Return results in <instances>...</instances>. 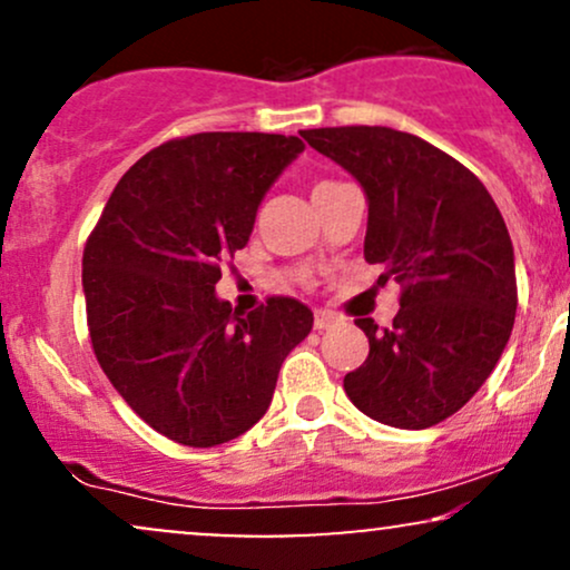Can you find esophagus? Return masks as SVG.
<instances>
[{"mask_svg":"<svg viewBox=\"0 0 570 570\" xmlns=\"http://www.w3.org/2000/svg\"><path fill=\"white\" fill-rule=\"evenodd\" d=\"M337 322V316L335 313H330V311H316V318H313V326H316L318 332L322 330H330L332 324Z\"/></svg>","mask_w":570,"mask_h":570,"instance_id":"obj_1","label":"esophagus"}]
</instances>
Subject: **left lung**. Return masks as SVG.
<instances>
[{
    "label": "left lung",
    "mask_w": 570,
    "mask_h": 570,
    "mask_svg": "<svg viewBox=\"0 0 570 570\" xmlns=\"http://www.w3.org/2000/svg\"><path fill=\"white\" fill-rule=\"evenodd\" d=\"M367 195L364 259L402 284L394 324L356 318L370 356L345 394L372 421L429 429L472 399L514 326V248L490 193L434 144L383 126L303 130Z\"/></svg>",
    "instance_id": "1"
}]
</instances>
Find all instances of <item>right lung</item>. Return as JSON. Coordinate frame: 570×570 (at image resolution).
<instances>
[{"label":"right lung","mask_w":570,"mask_h":570,"mask_svg":"<svg viewBox=\"0 0 570 570\" xmlns=\"http://www.w3.org/2000/svg\"><path fill=\"white\" fill-rule=\"evenodd\" d=\"M305 149L281 134H195L160 144L117 181L82 254L90 343L104 375L158 434L214 448L271 407L278 370L313 330L311 307L252 313L217 297L219 265L248 244L273 181Z\"/></svg>","instance_id":"obj_1"}]
</instances>
